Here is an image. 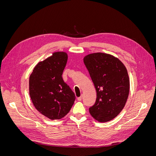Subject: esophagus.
<instances>
[{"label":"esophagus","instance_id":"1","mask_svg":"<svg viewBox=\"0 0 156 156\" xmlns=\"http://www.w3.org/2000/svg\"><path fill=\"white\" fill-rule=\"evenodd\" d=\"M82 99H83V96H81L79 97V98H77V100H78V101H81Z\"/></svg>","mask_w":156,"mask_h":156}]
</instances>
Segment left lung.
Returning a JSON list of instances; mask_svg holds the SVG:
<instances>
[{
    "label": "left lung",
    "mask_w": 156,
    "mask_h": 156,
    "mask_svg": "<svg viewBox=\"0 0 156 156\" xmlns=\"http://www.w3.org/2000/svg\"><path fill=\"white\" fill-rule=\"evenodd\" d=\"M83 60L97 93L89 112L100 122L112 120L123 109L129 96L127 69L119 58L106 53L90 54Z\"/></svg>",
    "instance_id": "left-lung-1"
}]
</instances>
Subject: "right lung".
<instances>
[{
    "label": "right lung",
    "mask_w": 156,
    "mask_h": 156,
    "mask_svg": "<svg viewBox=\"0 0 156 156\" xmlns=\"http://www.w3.org/2000/svg\"><path fill=\"white\" fill-rule=\"evenodd\" d=\"M68 55L55 52L34 67L29 78V94L35 108L51 120H59L69 112L75 96L64 83L62 73Z\"/></svg>",
    "instance_id": "obj_1"
}]
</instances>
